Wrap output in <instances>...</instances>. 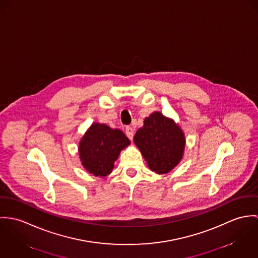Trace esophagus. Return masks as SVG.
<instances>
[{
	"label": "esophagus",
	"mask_w": 258,
	"mask_h": 258,
	"mask_svg": "<svg viewBox=\"0 0 258 258\" xmlns=\"http://www.w3.org/2000/svg\"><path fill=\"white\" fill-rule=\"evenodd\" d=\"M125 135L131 141H133V139H134V128L132 126H126L125 127Z\"/></svg>",
	"instance_id": "1"
}]
</instances>
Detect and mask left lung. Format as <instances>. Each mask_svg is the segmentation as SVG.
Returning <instances> with one entry per match:
<instances>
[{"label":"left lung","instance_id":"left-lung-1","mask_svg":"<svg viewBox=\"0 0 258 258\" xmlns=\"http://www.w3.org/2000/svg\"><path fill=\"white\" fill-rule=\"evenodd\" d=\"M150 170L157 174L171 171L181 161L185 148V136L175 121L154 112L144 118L143 126L134 138Z\"/></svg>","mask_w":258,"mask_h":258}]
</instances>
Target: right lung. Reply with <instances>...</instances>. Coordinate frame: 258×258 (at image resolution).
<instances>
[{
    "label": "right lung",
    "instance_id": "right-lung-1",
    "mask_svg": "<svg viewBox=\"0 0 258 258\" xmlns=\"http://www.w3.org/2000/svg\"><path fill=\"white\" fill-rule=\"evenodd\" d=\"M130 143L120 130L94 122L79 143L82 165L94 176L105 177L112 172L120 151Z\"/></svg>",
    "mask_w": 258,
    "mask_h": 258
}]
</instances>
